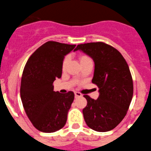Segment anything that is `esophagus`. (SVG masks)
<instances>
[{
    "label": "esophagus",
    "instance_id": "esophagus-1",
    "mask_svg": "<svg viewBox=\"0 0 151 151\" xmlns=\"http://www.w3.org/2000/svg\"><path fill=\"white\" fill-rule=\"evenodd\" d=\"M74 95H75L76 98H79L82 96V94H81V92H74Z\"/></svg>",
    "mask_w": 151,
    "mask_h": 151
}]
</instances>
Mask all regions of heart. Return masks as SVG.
Segmentation results:
<instances>
[{
    "mask_svg": "<svg viewBox=\"0 0 151 151\" xmlns=\"http://www.w3.org/2000/svg\"><path fill=\"white\" fill-rule=\"evenodd\" d=\"M89 59V57H88L87 55H80V57H79V60H80V62H81V64L83 63V62H85V61H86V60H87V59ZM68 60H69L68 56L65 57V59H63V62H62V69L65 68V67H66V65H67L68 62Z\"/></svg>",
    "mask_w": 151,
    "mask_h": 151,
    "instance_id": "heart-1",
    "label": "heart"
}]
</instances>
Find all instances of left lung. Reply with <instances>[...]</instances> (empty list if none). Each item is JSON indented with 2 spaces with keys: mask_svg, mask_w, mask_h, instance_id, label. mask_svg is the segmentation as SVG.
I'll return each instance as SVG.
<instances>
[{
  "mask_svg": "<svg viewBox=\"0 0 151 151\" xmlns=\"http://www.w3.org/2000/svg\"><path fill=\"white\" fill-rule=\"evenodd\" d=\"M95 62L92 83L99 88L96 100L84 95L87 104L83 109L86 123L97 132L114 129L126 116L133 96V82L128 64L121 53L103 42L77 45Z\"/></svg>",
  "mask_w": 151,
  "mask_h": 151,
  "instance_id": "1",
  "label": "left lung"
}]
</instances>
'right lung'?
<instances>
[{"mask_svg":"<svg viewBox=\"0 0 151 151\" xmlns=\"http://www.w3.org/2000/svg\"><path fill=\"white\" fill-rule=\"evenodd\" d=\"M76 45L48 41L29 57L22 76L20 96L30 121L37 130L54 132L67 121L74 92L53 91L55 78L62 77L64 57Z\"/></svg>","mask_w":151,"mask_h":151,"instance_id":"obj_1","label":"right lung"}]
</instances>
